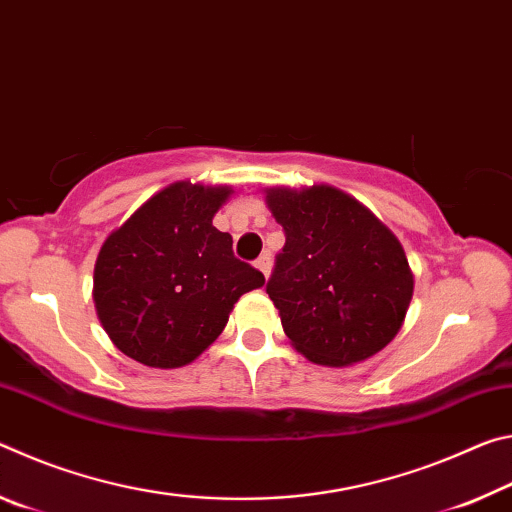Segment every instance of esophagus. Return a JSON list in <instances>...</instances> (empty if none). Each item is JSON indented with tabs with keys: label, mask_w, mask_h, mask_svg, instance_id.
<instances>
[{
	"label": "esophagus",
	"mask_w": 512,
	"mask_h": 512,
	"mask_svg": "<svg viewBox=\"0 0 512 512\" xmlns=\"http://www.w3.org/2000/svg\"><path fill=\"white\" fill-rule=\"evenodd\" d=\"M255 266L259 268V271L264 273V277H266V280H268V275H271V268H273V259H271V253H264L262 257H259L257 262H255Z\"/></svg>",
	"instance_id": "esophagus-1"
}]
</instances>
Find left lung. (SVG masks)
<instances>
[{
	"label": "left lung",
	"mask_w": 512,
	"mask_h": 512,
	"mask_svg": "<svg viewBox=\"0 0 512 512\" xmlns=\"http://www.w3.org/2000/svg\"><path fill=\"white\" fill-rule=\"evenodd\" d=\"M284 230L268 298L293 348L320 366H352L384 350L404 323L413 273L404 248L341 189H266Z\"/></svg>",
	"instance_id": "8db88e82"
}]
</instances>
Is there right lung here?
Here are the masks:
<instances>
[{
  "instance_id": "obj_1",
  "label": "right lung",
  "mask_w": 512,
  "mask_h": 512,
  "mask_svg": "<svg viewBox=\"0 0 512 512\" xmlns=\"http://www.w3.org/2000/svg\"><path fill=\"white\" fill-rule=\"evenodd\" d=\"M230 187L173 183L110 232L94 264V307L117 348L151 368H180L219 339L264 275L212 225Z\"/></svg>"
}]
</instances>
